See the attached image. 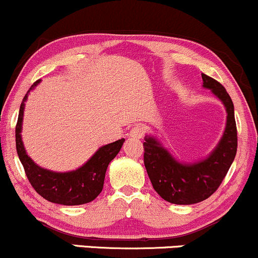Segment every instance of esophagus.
<instances>
[{"label": "esophagus", "mask_w": 258, "mask_h": 258, "mask_svg": "<svg viewBox=\"0 0 258 258\" xmlns=\"http://www.w3.org/2000/svg\"><path fill=\"white\" fill-rule=\"evenodd\" d=\"M130 137L135 138V139H141L144 137V130L140 125H135L134 128H132L130 130Z\"/></svg>", "instance_id": "obj_1"}]
</instances>
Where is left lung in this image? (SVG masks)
I'll return each mask as SVG.
<instances>
[{"label": "left lung", "mask_w": 258, "mask_h": 258, "mask_svg": "<svg viewBox=\"0 0 258 258\" xmlns=\"http://www.w3.org/2000/svg\"><path fill=\"white\" fill-rule=\"evenodd\" d=\"M202 86L224 106L227 121L221 140L207 157L196 162L176 160L156 137L146 135L144 163L153 189L166 201L192 205L210 198L218 189L233 163L238 147L233 101L222 84L202 74Z\"/></svg>", "instance_id": "obj_1"}]
</instances>
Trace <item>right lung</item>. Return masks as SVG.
Segmentation results:
<instances>
[{"instance_id":"1","label":"right lung","mask_w":258,"mask_h":258,"mask_svg":"<svg viewBox=\"0 0 258 258\" xmlns=\"http://www.w3.org/2000/svg\"><path fill=\"white\" fill-rule=\"evenodd\" d=\"M41 80H37L29 89L19 108L18 121L16 126L17 153L25 174L35 191L47 201L64 206L89 204L100 195L103 189V181L107 167L124 144V139L101 146L82 167L69 172H54L40 167L28 156L22 140L23 117H24L25 102L29 92L36 88Z\"/></svg>"}]
</instances>
